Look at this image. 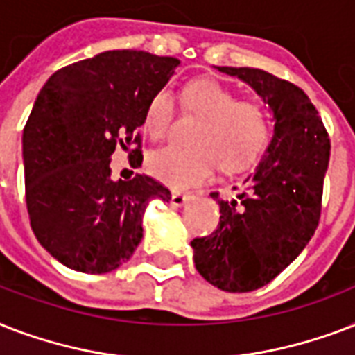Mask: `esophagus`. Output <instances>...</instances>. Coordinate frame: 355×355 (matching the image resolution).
Returning <instances> with one entry per match:
<instances>
[{"label": "esophagus", "instance_id": "1", "mask_svg": "<svg viewBox=\"0 0 355 355\" xmlns=\"http://www.w3.org/2000/svg\"><path fill=\"white\" fill-rule=\"evenodd\" d=\"M189 200H191V196H189V194H183V192L180 191H174L172 192V196H170V203H172L174 207H183Z\"/></svg>", "mask_w": 355, "mask_h": 355}]
</instances>
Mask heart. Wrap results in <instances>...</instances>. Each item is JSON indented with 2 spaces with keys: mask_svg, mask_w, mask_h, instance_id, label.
<instances>
[{
  "mask_svg": "<svg viewBox=\"0 0 355 355\" xmlns=\"http://www.w3.org/2000/svg\"><path fill=\"white\" fill-rule=\"evenodd\" d=\"M187 111L202 120L192 133L191 148H163L148 159V168L159 181L174 189H189L211 180L218 166L227 172L246 168L259 157L268 140L265 109L248 100H237L233 90L215 79H196L183 89ZM175 112L174 94L159 90L144 112V131L163 140Z\"/></svg>",
  "mask_w": 355,
  "mask_h": 355,
  "instance_id": "heart-1",
  "label": "heart"
}]
</instances>
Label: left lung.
<instances>
[{"instance_id":"8db88e82","label":"left lung","mask_w":355,"mask_h":355,"mask_svg":"<svg viewBox=\"0 0 355 355\" xmlns=\"http://www.w3.org/2000/svg\"><path fill=\"white\" fill-rule=\"evenodd\" d=\"M261 96L274 133L254 174L232 200H218L220 222L191 243L196 270L227 293L270 283L311 241L320 220L329 137L306 92L259 68L216 66ZM218 198V192H213Z\"/></svg>"}]
</instances>
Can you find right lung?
Returning a JSON list of instances; mask_svg holds the SVG:
<instances>
[{"instance_id": "right-lung-1", "label": "right lung", "mask_w": 355, "mask_h": 355, "mask_svg": "<svg viewBox=\"0 0 355 355\" xmlns=\"http://www.w3.org/2000/svg\"><path fill=\"white\" fill-rule=\"evenodd\" d=\"M180 59L114 49L64 66L38 92L21 146L27 213L35 237L55 259L85 274L125 263L142 239V216L170 191L150 175L111 180L116 146L135 148L153 96Z\"/></svg>"}]
</instances>
